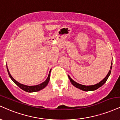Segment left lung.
<instances>
[{"instance_id":"obj_1","label":"left lung","mask_w":120,"mask_h":120,"mask_svg":"<svg viewBox=\"0 0 120 120\" xmlns=\"http://www.w3.org/2000/svg\"><path fill=\"white\" fill-rule=\"evenodd\" d=\"M111 65H112V64H111ZM111 68H112V65L111 66ZM111 70H109V73H108L107 75V76L102 80L101 82H100L99 83L97 84L93 85V86H84V85L76 83V82L74 81V80H73L69 75H68V77L69 79H70V82H71L72 84H73L74 86H75L76 88H77L81 89V90H84V91H93V90H96V89H97L98 88H99V87L102 86L104 84L106 83L107 80V79L109 78V75L111 74Z\"/></svg>"}]
</instances>
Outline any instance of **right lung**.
I'll use <instances>...</instances> for the list:
<instances>
[{"mask_svg":"<svg viewBox=\"0 0 120 120\" xmlns=\"http://www.w3.org/2000/svg\"><path fill=\"white\" fill-rule=\"evenodd\" d=\"M7 70H8V74H9V77L11 78V80L13 81L14 83H15L16 85H17V86H18L20 88L22 89V90H24V91L27 92H38V91H39V90L44 89V88L45 87V86H47V84H48L49 80H50V72H51V71H50V73H49V76H48V77H47V79H46V80L44 82H43L42 83L40 84L37 85V86H26V85H23V84H22L19 83V82L16 81V80H15V79H14L11 76V74H10L9 70H8V68H7Z\"/></svg>","mask_w":120,"mask_h":120,"instance_id":"obj_1","label":"right lung"}]
</instances>
